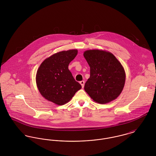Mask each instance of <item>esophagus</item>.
<instances>
[{"instance_id":"obj_1","label":"esophagus","mask_w":156,"mask_h":156,"mask_svg":"<svg viewBox=\"0 0 156 156\" xmlns=\"http://www.w3.org/2000/svg\"><path fill=\"white\" fill-rule=\"evenodd\" d=\"M80 85H82V88H83V87H84V85H85V81H83V80L80 81Z\"/></svg>"}]
</instances>
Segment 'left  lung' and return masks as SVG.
Listing matches in <instances>:
<instances>
[{"label": "left lung", "mask_w": 156, "mask_h": 156, "mask_svg": "<svg viewBox=\"0 0 156 156\" xmlns=\"http://www.w3.org/2000/svg\"><path fill=\"white\" fill-rule=\"evenodd\" d=\"M83 56L90 67V77L84 89L92 99L106 104L121 93L126 80L124 68L110 52L89 50Z\"/></svg>", "instance_id": "obj_1"}]
</instances>
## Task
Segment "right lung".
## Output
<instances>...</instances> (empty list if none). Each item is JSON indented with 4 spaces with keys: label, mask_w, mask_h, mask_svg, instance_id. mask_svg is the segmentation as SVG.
Masks as SVG:
<instances>
[{
    "label": "right lung",
    "mask_w": 156,
    "mask_h": 156,
    "mask_svg": "<svg viewBox=\"0 0 156 156\" xmlns=\"http://www.w3.org/2000/svg\"><path fill=\"white\" fill-rule=\"evenodd\" d=\"M77 55V50L58 52L45 59L36 76L37 87L41 94L58 105L68 102L81 85L74 79L68 65Z\"/></svg>",
    "instance_id": "right-lung-1"
}]
</instances>
